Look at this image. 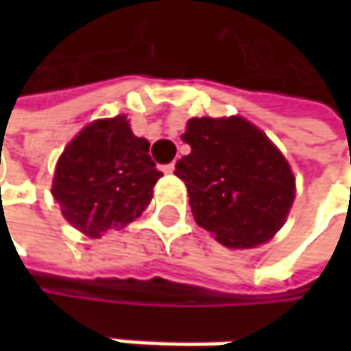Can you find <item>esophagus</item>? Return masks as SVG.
Segmentation results:
<instances>
[{"mask_svg":"<svg viewBox=\"0 0 351 351\" xmlns=\"http://www.w3.org/2000/svg\"><path fill=\"white\" fill-rule=\"evenodd\" d=\"M175 162H171V165H165V167H162V171H165V173H167V175H173V173H175Z\"/></svg>","mask_w":351,"mask_h":351,"instance_id":"1","label":"esophagus"}]
</instances>
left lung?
Masks as SVG:
<instances>
[{
  "mask_svg": "<svg viewBox=\"0 0 351 351\" xmlns=\"http://www.w3.org/2000/svg\"><path fill=\"white\" fill-rule=\"evenodd\" d=\"M191 152L176 162L195 221L228 247L268 242L285 223L295 176L278 148L244 117H193L180 136Z\"/></svg>",
  "mask_w": 351,
  "mask_h": 351,
  "instance_id": "obj_1",
  "label": "left lung"
}]
</instances>
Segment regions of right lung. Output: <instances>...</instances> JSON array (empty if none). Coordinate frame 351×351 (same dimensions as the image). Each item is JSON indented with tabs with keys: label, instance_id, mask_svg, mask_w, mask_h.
<instances>
[{
	"label": "right lung",
	"instance_id": "right-lung-1",
	"mask_svg": "<svg viewBox=\"0 0 351 351\" xmlns=\"http://www.w3.org/2000/svg\"><path fill=\"white\" fill-rule=\"evenodd\" d=\"M148 148L125 115L83 128L60 154L52 180L64 219L89 238H101L140 217L162 176Z\"/></svg>",
	"mask_w": 351,
	"mask_h": 351
}]
</instances>
